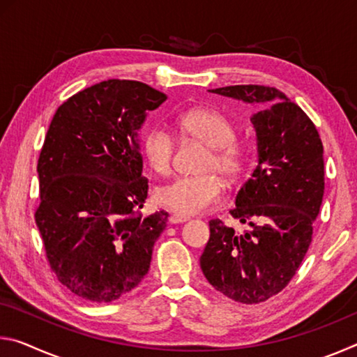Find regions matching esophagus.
I'll return each mask as SVG.
<instances>
[{"label": "esophagus", "instance_id": "esophagus-1", "mask_svg": "<svg viewBox=\"0 0 357 357\" xmlns=\"http://www.w3.org/2000/svg\"><path fill=\"white\" fill-rule=\"evenodd\" d=\"M170 223L172 225H176V223H184V222H187L189 220V217H185V215H181V214H172L170 215Z\"/></svg>", "mask_w": 357, "mask_h": 357}]
</instances>
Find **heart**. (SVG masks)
I'll list each match as a JSON object with an SVG mask.
<instances>
[{"mask_svg":"<svg viewBox=\"0 0 357 357\" xmlns=\"http://www.w3.org/2000/svg\"><path fill=\"white\" fill-rule=\"evenodd\" d=\"M181 137L208 146V153L198 165L197 176L174 179L155 190L162 206L181 215L202 214L222 200L227 181H234L244 172L247 149L236 135L234 124L225 114L213 108L197 107L179 114L176 121ZM176 148L174 137L162 126H154L143 137L142 154L146 164L157 174L165 176L172 172L173 154Z\"/></svg>","mask_w":357,"mask_h":357,"instance_id":"obj_1","label":"heart"}]
</instances>
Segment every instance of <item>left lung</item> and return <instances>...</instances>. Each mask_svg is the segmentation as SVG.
<instances>
[{
	"label": "left lung",
	"mask_w": 357,
	"mask_h": 357,
	"mask_svg": "<svg viewBox=\"0 0 357 357\" xmlns=\"http://www.w3.org/2000/svg\"><path fill=\"white\" fill-rule=\"evenodd\" d=\"M211 93L255 105L258 164L229 209L250 228L234 233L220 219L209 220L200 266L217 291L259 304L288 285L312 244L324 193L323 143L305 112L277 88L234 84Z\"/></svg>",
	"instance_id": "8db88e82"
}]
</instances>
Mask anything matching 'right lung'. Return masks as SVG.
I'll list each match as a JSON object with an SVG mask.
<instances>
[{
  "instance_id": "add662e5",
  "label": "right lung",
  "mask_w": 357,
  "mask_h": 357,
  "mask_svg": "<svg viewBox=\"0 0 357 357\" xmlns=\"http://www.w3.org/2000/svg\"><path fill=\"white\" fill-rule=\"evenodd\" d=\"M165 99L146 83L112 78L59 105L47 130L34 217L50 269L83 299L116 301L148 274L168 213H140L149 185L137 130Z\"/></svg>"
}]
</instances>
